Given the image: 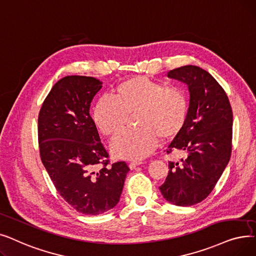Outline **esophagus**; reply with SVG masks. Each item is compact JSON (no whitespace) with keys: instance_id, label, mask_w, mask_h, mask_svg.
Returning <instances> with one entry per match:
<instances>
[{"instance_id":"obj_1","label":"esophagus","mask_w":256,"mask_h":256,"mask_svg":"<svg viewBox=\"0 0 256 256\" xmlns=\"http://www.w3.org/2000/svg\"><path fill=\"white\" fill-rule=\"evenodd\" d=\"M142 164V162H132L129 164V168H130L131 170H133L136 166H140V164Z\"/></svg>"}]
</instances>
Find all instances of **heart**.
Returning <instances> with one entry per match:
<instances>
[{"label":"heart","instance_id":"heart-1","mask_svg":"<svg viewBox=\"0 0 256 256\" xmlns=\"http://www.w3.org/2000/svg\"><path fill=\"white\" fill-rule=\"evenodd\" d=\"M136 114V129L116 134L110 144L118 158L140 160L152 153L158 142L177 136L184 125L188 99L178 86L138 76L118 84L112 98L102 96L96 102L92 118L104 136H114L124 127L127 116Z\"/></svg>","mask_w":256,"mask_h":256}]
</instances>
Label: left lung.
Instances as JSON below:
<instances>
[{
	"mask_svg": "<svg viewBox=\"0 0 256 256\" xmlns=\"http://www.w3.org/2000/svg\"><path fill=\"white\" fill-rule=\"evenodd\" d=\"M168 77L188 85L190 105L184 127L166 149L184 156L168 162L160 190L168 202L190 206L208 196L229 162L232 110L221 85L203 68L184 66L170 70Z\"/></svg>",
	"mask_w": 256,
	"mask_h": 256,
	"instance_id": "8db88e82",
	"label": "left lung"
}]
</instances>
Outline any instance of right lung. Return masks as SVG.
Segmentation results:
<instances>
[{"label":"right lung","instance_id":"obj_1","mask_svg":"<svg viewBox=\"0 0 256 256\" xmlns=\"http://www.w3.org/2000/svg\"><path fill=\"white\" fill-rule=\"evenodd\" d=\"M101 88L94 77L66 76L52 88L38 116L40 152L48 176L72 208L92 216L118 203L129 171L124 162L107 166L108 153L90 114Z\"/></svg>","mask_w":256,"mask_h":256}]
</instances>
